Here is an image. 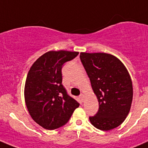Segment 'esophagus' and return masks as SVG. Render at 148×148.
<instances>
[{"instance_id": "34e87169", "label": "esophagus", "mask_w": 148, "mask_h": 148, "mask_svg": "<svg viewBox=\"0 0 148 148\" xmlns=\"http://www.w3.org/2000/svg\"><path fill=\"white\" fill-rule=\"evenodd\" d=\"M79 98L82 99V100L84 101V98H85V95H84V94H81L79 96Z\"/></svg>"}]
</instances>
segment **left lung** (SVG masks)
Returning a JSON list of instances; mask_svg holds the SVG:
<instances>
[{"label": "left lung", "mask_w": 148, "mask_h": 148, "mask_svg": "<svg viewBox=\"0 0 148 148\" xmlns=\"http://www.w3.org/2000/svg\"><path fill=\"white\" fill-rule=\"evenodd\" d=\"M80 59L99 106L97 113L89 117L90 122L101 130L117 127L129 114L133 97L127 69L110 53L81 52Z\"/></svg>", "instance_id": "8db88e82"}]
</instances>
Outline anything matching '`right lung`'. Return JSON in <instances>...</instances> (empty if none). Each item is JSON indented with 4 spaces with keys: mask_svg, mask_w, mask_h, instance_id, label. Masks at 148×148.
<instances>
[{
    "mask_svg": "<svg viewBox=\"0 0 148 148\" xmlns=\"http://www.w3.org/2000/svg\"><path fill=\"white\" fill-rule=\"evenodd\" d=\"M77 51H50L30 68L24 88L26 107L32 119L44 129H57L67 123L79 104L67 95L62 85V66Z\"/></svg>",
    "mask_w": 148,
    "mask_h": 148,
    "instance_id": "obj_1",
    "label": "right lung"
}]
</instances>
